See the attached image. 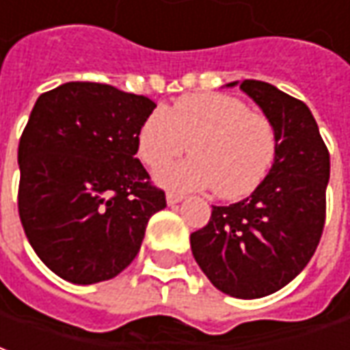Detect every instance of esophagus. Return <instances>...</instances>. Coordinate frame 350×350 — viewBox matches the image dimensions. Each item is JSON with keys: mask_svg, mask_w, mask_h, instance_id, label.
<instances>
[{"mask_svg": "<svg viewBox=\"0 0 350 350\" xmlns=\"http://www.w3.org/2000/svg\"><path fill=\"white\" fill-rule=\"evenodd\" d=\"M165 200H167L170 205H175V203L183 202V200H185V196L177 194V192H167V194H165Z\"/></svg>", "mask_w": 350, "mask_h": 350, "instance_id": "34e87169", "label": "esophagus"}]
</instances>
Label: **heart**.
<instances>
[{"instance_id":"heart-1","label":"heart","mask_w":350,"mask_h":350,"mask_svg":"<svg viewBox=\"0 0 350 350\" xmlns=\"http://www.w3.org/2000/svg\"><path fill=\"white\" fill-rule=\"evenodd\" d=\"M188 147L192 158L158 173L175 188L213 187L215 194L237 200L256 190L277 156L271 120L228 94H188L167 111L158 109L137 131V154L160 170Z\"/></svg>"}]
</instances>
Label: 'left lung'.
I'll list each match as a JSON object with an SVG mask.
<instances>
[{"mask_svg":"<svg viewBox=\"0 0 350 350\" xmlns=\"http://www.w3.org/2000/svg\"><path fill=\"white\" fill-rule=\"evenodd\" d=\"M239 88L273 124L277 156L249 198L213 205L190 247L220 292L254 299L286 286L314 254L326 220L329 152L304 101L262 81L247 79Z\"/></svg>","mask_w":350,"mask_h":350,"instance_id":"1","label":"left lung"}]
</instances>
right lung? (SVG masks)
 I'll return each instance as SVG.
<instances>
[{
  "label": "right lung",
  "mask_w": 350,
  "mask_h": 350,
  "mask_svg": "<svg viewBox=\"0 0 350 350\" xmlns=\"http://www.w3.org/2000/svg\"><path fill=\"white\" fill-rule=\"evenodd\" d=\"M154 107L100 83H66L37 98L18 145V215L37 256L62 279L116 277L165 207L135 158L137 131Z\"/></svg>",
  "instance_id": "right-lung-1"
}]
</instances>
